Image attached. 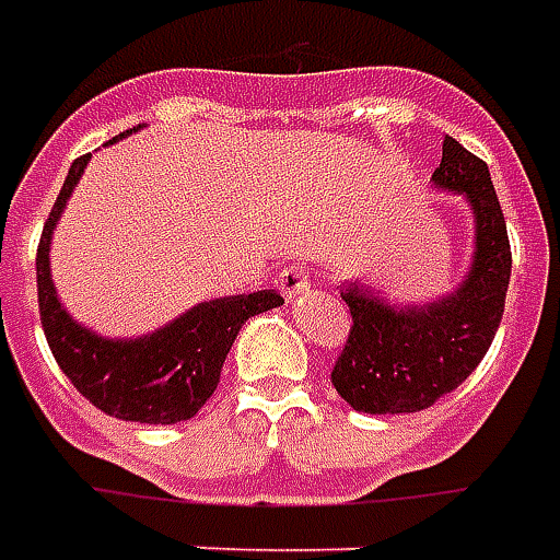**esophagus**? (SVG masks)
I'll return each instance as SVG.
<instances>
[{"label": "esophagus", "instance_id": "obj_1", "mask_svg": "<svg viewBox=\"0 0 560 560\" xmlns=\"http://www.w3.org/2000/svg\"><path fill=\"white\" fill-rule=\"evenodd\" d=\"M310 281H313V272H310V266L306 262H291V266H284L279 272V291L284 298H298L303 294L306 288H310Z\"/></svg>", "mask_w": 560, "mask_h": 560}]
</instances>
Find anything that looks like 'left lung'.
I'll return each mask as SVG.
<instances>
[{
    "label": "left lung",
    "mask_w": 560,
    "mask_h": 560,
    "mask_svg": "<svg viewBox=\"0 0 560 560\" xmlns=\"http://www.w3.org/2000/svg\"><path fill=\"white\" fill-rule=\"evenodd\" d=\"M434 185L471 203L477 232L471 269L453 294L406 310L384 303L359 281L343 284L340 298L353 325L331 384L357 412H421L453 394L487 357L505 313L511 244L490 166L446 136Z\"/></svg>",
    "instance_id": "1"
}]
</instances>
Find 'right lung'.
<instances>
[{"label": "right lung", "mask_w": 560, "mask_h": 560, "mask_svg": "<svg viewBox=\"0 0 560 560\" xmlns=\"http://www.w3.org/2000/svg\"><path fill=\"white\" fill-rule=\"evenodd\" d=\"M86 164L89 154H83L70 166L36 250L39 318L51 357L70 377V384L110 418L139 424L188 421L217 390L222 362L244 322L266 310H276L284 300L276 291L210 300L198 303L185 316L173 318L154 335L132 340H107L73 322L51 284L49 247L55 222Z\"/></svg>", "instance_id": "right-lung-1"}]
</instances>
